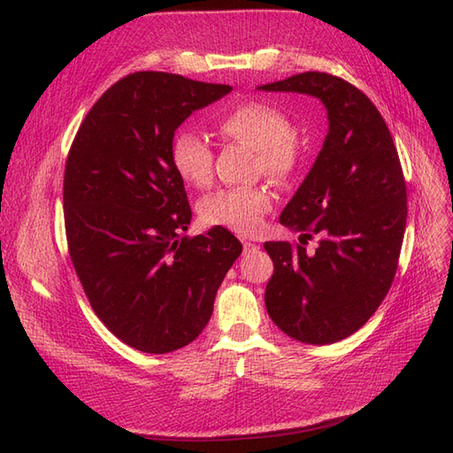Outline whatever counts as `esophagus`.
Segmentation results:
<instances>
[{
  "label": "esophagus",
  "instance_id": "esophagus-1",
  "mask_svg": "<svg viewBox=\"0 0 453 453\" xmlns=\"http://www.w3.org/2000/svg\"><path fill=\"white\" fill-rule=\"evenodd\" d=\"M242 243H243V253H255V251L260 250L257 243H253L250 240H242Z\"/></svg>",
  "mask_w": 453,
  "mask_h": 453
}]
</instances>
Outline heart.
Returning a JSON list of instances; mask_svg holds the SVG:
<instances>
[{
    "label": "heart",
    "mask_w": 453,
    "mask_h": 453,
    "mask_svg": "<svg viewBox=\"0 0 453 453\" xmlns=\"http://www.w3.org/2000/svg\"><path fill=\"white\" fill-rule=\"evenodd\" d=\"M217 132L225 140L257 149L258 168L273 181H287L296 172L303 149L293 125L276 105L245 100L217 119ZM170 160L177 175L188 185L203 188L213 177V153L202 135L180 130L170 143ZM272 193L266 187H232L217 190L200 203V217L205 225L223 226L236 234H253L263 225L272 208Z\"/></svg>",
    "instance_id": "b5f03b06"
}]
</instances>
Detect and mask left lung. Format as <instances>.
Returning a JSON list of instances; mask_svg holds the SVG:
<instances>
[{
	"label": "left lung",
	"mask_w": 453,
	"mask_h": 453,
	"mask_svg": "<svg viewBox=\"0 0 453 453\" xmlns=\"http://www.w3.org/2000/svg\"><path fill=\"white\" fill-rule=\"evenodd\" d=\"M319 98L328 134L280 223L300 243L266 242L270 319L304 344H334L372 318L393 283L406 228V181L376 105L348 81L306 72L258 87ZM320 242L306 254L308 239Z\"/></svg>",
	"instance_id": "left-lung-1"
}]
</instances>
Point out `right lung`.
<instances>
[{"label":"right lung","instance_id":"obj_1","mask_svg":"<svg viewBox=\"0 0 453 453\" xmlns=\"http://www.w3.org/2000/svg\"><path fill=\"white\" fill-rule=\"evenodd\" d=\"M232 87L164 72L119 79L75 134L64 172V223L77 278L100 321L143 353L190 344L242 253L223 226L190 225L170 143L181 122Z\"/></svg>","mask_w":453,"mask_h":453}]
</instances>
